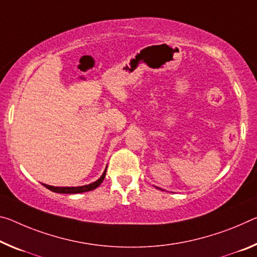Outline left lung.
Wrapping results in <instances>:
<instances>
[{
	"label": "left lung",
	"instance_id": "8db88e82",
	"mask_svg": "<svg viewBox=\"0 0 257 257\" xmlns=\"http://www.w3.org/2000/svg\"><path fill=\"white\" fill-rule=\"evenodd\" d=\"M156 187H157V186H156ZM157 189H159V190H161V189H160V187H157Z\"/></svg>",
	"mask_w": 257,
	"mask_h": 257
}]
</instances>
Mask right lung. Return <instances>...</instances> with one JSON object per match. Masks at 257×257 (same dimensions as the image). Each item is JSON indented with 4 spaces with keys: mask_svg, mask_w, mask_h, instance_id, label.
Returning <instances> with one entry per match:
<instances>
[{
    "mask_svg": "<svg viewBox=\"0 0 257 257\" xmlns=\"http://www.w3.org/2000/svg\"><path fill=\"white\" fill-rule=\"evenodd\" d=\"M106 169H107V167L105 168L103 175H101L98 180L93 183H90V184H87V185H82V186H51V185H47V184H43V185L46 186L47 189H49L50 191H52V192H56V193L75 194V193L88 192V191L95 190L96 187H98L101 184V182H103L105 178V175H106Z\"/></svg>",
    "mask_w": 257,
    "mask_h": 257,
    "instance_id": "add662e5",
    "label": "right lung"
}]
</instances>
